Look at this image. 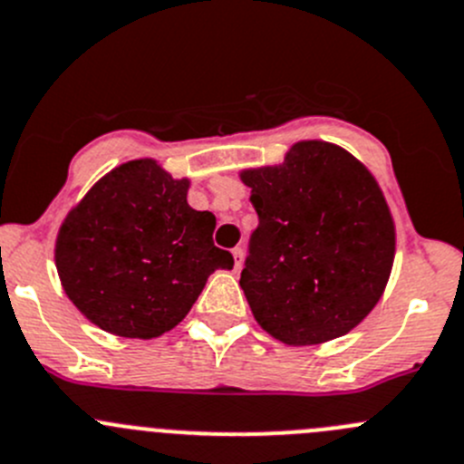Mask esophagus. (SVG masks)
Returning <instances> with one entry per match:
<instances>
[{
    "label": "esophagus",
    "mask_w": 464,
    "mask_h": 464,
    "mask_svg": "<svg viewBox=\"0 0 464 464\" xmlns=\"http://www.w3.org/2000/svg\"><path fill=\"white\" fill-rule=\"evenodd\" d=\"M231 254H233V258H236V269H240L242 267V258H245V249H242V246H236Z\"/></svg>",
    "instance_id": "34e87169"
}]
</instances>
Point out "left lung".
Segmentation results:
<instances>
[{
    "mask_svg": "<svg viewBox=\"0 0 464 464\" xmlns=\"http://www.w3.org/2000/svg\"><path fill=\"white\" fill-rule=\"evenodd\" d=\"M240 177L258 213L240 274L256 322L295 346L358 326L394 260L392 215L370 169L342 147L305 140L283 165Z\"/></svg>",
    "mask_w": 464,
    "mask_h": 464,
    "instance_id": "8db88e82",
    "label": "left lung"
}]
</instances>
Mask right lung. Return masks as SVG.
Returning a JSON list of instances; mask_svg holds the SVG:
<instances>
[{
  "label": "right lung",
  "mask_w": 464,
  "mask_h": 464,
  "mask_svg": "<svg viewBox=\"0 0 464 464\" xmlns=\"http://www.w3.org/2000/svg\"><path fill=\"white\" fill-rule=\"evenodd\" d=\"M188 186L156 160H129L67 213L56 237L58 276L99 328L140 340L163 335L215 269L233 267V256L213 242L215 215L188 206Z\"/></svg>",
  "instance_id": "right-lung-1"
}]
</instances>
